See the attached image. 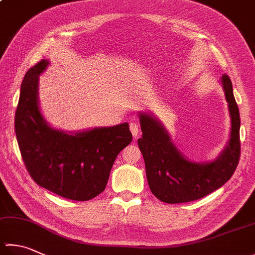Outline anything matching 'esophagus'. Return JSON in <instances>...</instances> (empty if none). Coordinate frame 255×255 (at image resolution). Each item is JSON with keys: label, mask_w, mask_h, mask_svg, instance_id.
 Returning a JSON list of instances; mask_svg holds the SVG:
<instances>
[{"label": "esophagus", "mask_w": 255, "mask_h": 255, "mask_svg": "<svg viewBox=\"0 0 255 255\" xmlns=\"http://www.w3.org/2000/svg\"><path fill=\"white\" fill-rule=\"evenodd\" d=\"M129 131L132 132V135L136 138L138 136V124L136 122L129 123Z\"/></svg>", "instance_id": "1"}]
</instances>
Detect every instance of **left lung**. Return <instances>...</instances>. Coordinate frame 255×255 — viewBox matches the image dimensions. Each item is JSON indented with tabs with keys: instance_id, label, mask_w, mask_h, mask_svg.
Instances as JSON below:
<instances>
[{
	"instance_id": "left-lung-1",
	"label": "left lung",
	"mask_w": 255,
	"mask_h": 255,
	"mask_svg": "<svg viewBox=\"0 0 255 255\" xmlns=\"http://www.w3.org/2000/svg\"><path fill=\"white\" fill-rule=\"evenodd\" d=\"M227 99L231 131L227 145L217 158L194 162L174 143L164 126L153 114L138 113L142 137L138 147L145 163L151 192L162 202L175 204L204 198L227 183L240 158V113L233 95L232 82L227 74L221 78Z\"/></svg>"
}]
</instances>
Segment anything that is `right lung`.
I'll return each instance as SVG.
<instances>
[{"mask_svg": "<svg viewBox=\"0 0 255 255\" xmlns=\"http://www.w3.org/2000/svg\"><path fill=\"white\" fill-rule=\"evenodd\" d=\"M49 60L26 72L15 112L22 158L36 183L62 198L88 201L107 186L118 154L132 141L128 124L65 132L52 128L38 104V76Z\"/></svg>", "mask_w": 255, "mask_h": 255, "instance_id": "1", "label": "right lung"}]
</instances>
